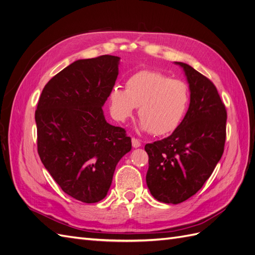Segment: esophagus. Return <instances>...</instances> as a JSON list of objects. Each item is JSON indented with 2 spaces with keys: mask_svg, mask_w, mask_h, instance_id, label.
Instances as JSON below:
<instances>
[{
  "mask_svg": "<svg viewBox=\"0 0 255 255\" xmlns=\"http://www.w3.org/2000/svg\"><path fill=\"white\" fill-rule=\"evenodd\" d=\"M132 144H133L134 148H138V146H140V145H141L140 140H139V139H137V138H135V137H133V138H132Z\"/></svg>",
  "mask_w": 255,
  "mask_h": 255,
  "instance_id": "34e87169",
  "label": "esophagus"
}]
</instances>
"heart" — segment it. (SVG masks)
<instances>
[{"label":"heart","instance_id":"b5f03b06","mask_svg":"<svg viewBox=\"0 0 255 255\" xmlns=\"http://www.w3.org/2000/svg\"><path fill=\"white\" fill-rule=\"evenodd\" d=\"M127 89L114 87L110 92L113 117L126 121L139 107L140 128L161 136L172 133L181 125L189 104L186 83L170 79L152 70H142L129 76Z\"/></svg>","mask_w":255,"mask_h":255}]
</instances>
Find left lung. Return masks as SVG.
I'll return each mask as SVG.
<instances>
[{
  "label": "left lung",
  "instance_id": "obj_1",
  "mask_svg": "<svg viewBox=\"0 0 255 255\" xmlns=\"http://www.w3.org/2000/svg\"><path fill=\"white\" fill-rule=\"evenodd\" d=\"M190 89L189 109L174 132L146 143L145 181L157 201L179 204L201 189L225 150L227 110L217 88L206 76L184 63Z\"/></svg>",
  "mask_w": 255,
  "mask_h": 255
}]
</instances>
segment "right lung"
<instances>
[{"mask_svg": "<svg viewBox=\"0 0 255 255\" xmlns=\"http://www.w3.org/2000/svg\"><path fill=\"white\" fill-rule=\"evenodd\" d=\"M119 57L76 60L45 85L35 112L39 157L64 192L84 203L107 195L130 137L107 123L104 105L118 76Z\"/></svg>", "mask_w": 255, "mask_h": 255, "instance_id": "1", "label": "right lung"}]
</instances>
